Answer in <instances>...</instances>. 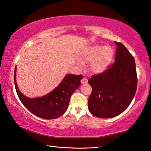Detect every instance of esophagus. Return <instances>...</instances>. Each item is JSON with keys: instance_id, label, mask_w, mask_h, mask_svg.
Listing matches in <instances>:
<instances>
[{"instance_id": "obj_1", "label": "esophagus", "mask_w": 151, "mask_h": 151, "mask_svg": "<svg viewBox=\"0 0 151 151\" xmlns=\"http://www.w3.org/2000/svg\"><path fill=\"white\" fill-rule=\"evenodd\" d=\"M81 83H87V78L83 77L82 79H81Z\"/></svg>"}]
</instances>
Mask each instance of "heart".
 <instances>
[{
    "mask_svg": "<svg viewBox=\"0 0 151 151\" xmlns=\"http://www.w3.org/2000/svg\"><path fill=\"white\" fill-rule=\"evenodd\" d=\"M114 55L113 49L110 46L93 45L83 50L78 58L82 62H89V69L92 73H100L108 68ZM78 66H83V63L77 62Z\"/></svg>",
    "mask_w": 151,
    "mask_h": 151,
    "instance_id": "heart-1",
    "label": "heart"
}]
</instances>
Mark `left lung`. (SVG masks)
Listing matches in <instances>:
<instances>
[{"instance_id":"8db88e82","label":"left lung","mask_w":151,"mask_h":151,"mask_svg":"<svg viewBox=\"0 0 151 151\" xmlns=\"http://www.w3.org/2000/svg\"><path fill=\"white\" fill-rule=\"evenodd\" d=\"M114 62L88 80L92 91L88 100L90 112L100 118H111L127 109L137 89L134 58L121 42H114Z\"/></svg>"}]
</instances>
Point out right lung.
<instances>
[{
    "label": "right lung",
    "instance_id": "1",
    "mask_svg": "<svg viewBox=\"0 0 151 151\" xmlns=\"http://www.w3.org/2000/svg\"><path fill=\"white\" fill-rule=\"evenodd\" d=\"M16 67L14 72V83L17 94L27 109L35 115L45 119L60 117L68 107L70 99L74 91L79 87L82 75H66L60 84L52 91L42 97L29 98L20 93L15 80Z\"/></svg>",
    "mask_w": 151,
    "mask_h": 151
}]
</instances>
